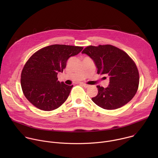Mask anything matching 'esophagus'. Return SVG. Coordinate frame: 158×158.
<instances>
[{"label":"esophagus","mask_w":158,"mask_h":158,"mask_svg":"<svg viewBox=\"0 0 158 158\" xmlns=\"http://www.w3.org/2000/svg\"><path fill=\"white\" fill-rule=\"evenodd\" d=\"M82 86H84V87H85V88H87V87H89V85H87V84H84V83H82V84H81Z\"/></svg>","instance_id":"obj_1"}]
</instances>
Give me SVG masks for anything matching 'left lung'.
I'll use <instances>...</instances> for the list:
<instances>
[{
  "instance_id": "8db88e82",
  "label": "left lung",
  "mask_w": 158,
  "mask_h": 158,
  "mask_svg": "<svg viewBox=\"0 0 158 158\" xmlns=\"http://www.w3.org/2000/svg\"><path fill=\"white\" fill-rule=\"evenodd\" d=\"M82 53L93 60L98 74L109 77L106 88L97 85L98 94L92 98L96 104L104 109H116L133 98L138 91L139 76L136 64L127 54L108 44L87 46Z\"/></svg>"
}]
</instances>
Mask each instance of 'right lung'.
<instances>
[{"instance_id": "add662e5", "label": "right lung", "mask_w": 158, "mask_h": 158, "mask_svg": "<svg viewBox=\"0 0 158 158\" xmlns=\"http://www.w3.org/2000/svg\"><path fill=\"white\" fill-rule=\"evenodd\" d=\"M82 47L54 44L35 52L27 61L21 73V87L27 99L39 109L50 111L60 107L68 98L73 85L58 81L71 56Z\"/></svg>"}]
</instances>
